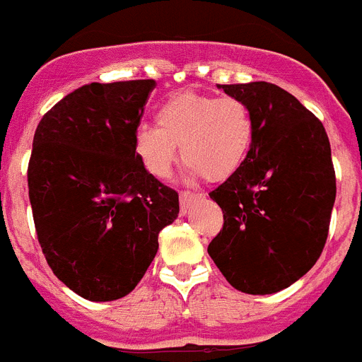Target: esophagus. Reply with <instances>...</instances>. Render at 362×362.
<instances>
[{
    "instance_id": "34e87169",
    "label": "esophagus",
    "mask_w": 362,
    "mask_h": 362,
    "mask_svg": "<svg viewBox=\"0 0 362 362\" xmlns=\"http://www.w3.org/2000/svg\"><path fill=\"white\" fill-rule=\"evenodd\" d=\"M200 199H202V194H200V193H193V191H182V193H180V211H182V215H185V213L189 211V207Z\"/></svg>"
}]
</instances>
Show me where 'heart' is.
<instances>
[{"label":"heart","mask_w":362,"mask_h":362,"mask_svg":"<svg viewBox=\"0 0 362 362\" xmlns=\"http://www.w3.org/2000/svg\"><path fill=\"white\" fill-rule=\"evenodd\" d=\"M255 136V120L246 102L235 96L184 90L156 111V127L138 125L134 153L155 178L169 177L177 146L191 177L209 182L229 178L240 169Z\"/></svg>","instance_id":"obj_1"}]
</instances>
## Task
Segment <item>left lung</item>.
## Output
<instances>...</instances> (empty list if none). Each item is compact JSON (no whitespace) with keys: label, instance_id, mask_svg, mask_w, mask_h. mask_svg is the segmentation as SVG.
Wrapping results in <instances>:
<instances>
[{"label":"left lung","instance_id":"left-lung-1","mask_svg":"<svg viewBox=\"0 0 362 362\" xmlns=\"http://www.w3.org/2000/svg\"><path fill=\"white\" fill-rule=\"evenodd\" d=\"M218 89L250 105L255 136L240 169L209 193L224 226L207 253L235 290L276 293L313 268L328 238L337 193L328 134L279 86Z\"/></svg>","mask_w":362,"mask_h":362}]
</instances>
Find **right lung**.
<instances>
[{"mask_svg":"<svg viewBox=\"0 0 362 362\" xmlns=\"http://www.w3.org/2000/svg\"><path fill=\"white\" fill-rule=\"evenodd\" d=\"M155 80L89 83L45 112L34 133L29 199L47 264L94 303L125 297L178 216V193L146 171L134 131Z\"/></svg>","mask_w":362,"mask_h":362,"instance_id":"1","label":"right lung"}]
</instances>
